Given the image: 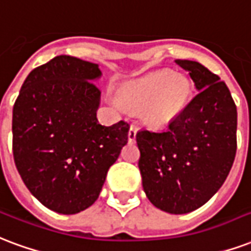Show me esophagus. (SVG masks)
<instances>
[{
    "label": "esophagus",
    "instance_id": "1",
    "mask_svg": "<svg viewBox=\"0 0 251 251\" xmlns=\"http://www.w3.org/2000/svg\"><path fill=\"white\" fill-rule=\"evenodd\" d=\"M135 137H137V127L134 125L130 126V129H129V133H127V140L130 144L135 142Z\"/></svg>",
    "mask_w": 251,
    "mask_h": 251
}]
</instances>
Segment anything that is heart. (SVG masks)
Here are the masks:
<instances>
[{
    "instance_id": "1",
    "label": "heart",
    "mask_w": 251,
    "mask_h": 251,
    "mask_svg": "<svg viewBox=\"0 0 251 251\" xmlns=\"http://www.w3.org/2000/svg\"><path fill=\"white\" fill-rule=\"evenodd\" d=\"M190 79L173 70H158L125 83L120 90L122 102L141 110L145 125L163 129L181 116L190 101Z\"/></svg>"
}]
</instances>
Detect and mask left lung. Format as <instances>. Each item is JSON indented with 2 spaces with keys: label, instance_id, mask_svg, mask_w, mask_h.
<instances>
[{
  "label": "left lung",
  "instance_id": "obj_1",
  "mask_svg": "<svg viewBox=\"0 0 251 251\" xmlns=\"http://www.w3.org/2000/svg\"><path fill=\"white\" fill-rule=\"evenodd\" d=\"M198 94L168 130H140L138 168L146 197L170 214L196 210L224 185L237 151V106L229 88L203 65L176 59Z\"/></svg>",
  "mask_w": 251,
  "mask_h": 251
}]
</instances>
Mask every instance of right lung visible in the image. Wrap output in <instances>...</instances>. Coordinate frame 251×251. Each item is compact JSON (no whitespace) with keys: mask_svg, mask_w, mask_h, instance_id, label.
<instances>
[{"mask_svg":"<svg viewBox=\"0 0 251 251\" xmlns=\"http://www.w3.org/2000/svg\"><path fill=\"white\" fill-rule=\"evenodd\" d=\"M97 64L57 55L31 70L13 107V155L29 192L50 210L77 214L97 201L127 144L129 124L97 120Z\"/></svg>","mask_w":251,"mask_h":251,"instance_id":"1","label":"right lung"}]
</instances>
